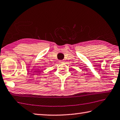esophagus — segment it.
<instances>
[{
    "label": "esophagus",
    "instance_id": "esophagus-1",
    "mask_svg": "<svg viewBox=\"0 0 120 120\" xmlns=\"http://www.w3.org/2000/svg\"><path fill=\"white\" fill-rule=\"evenodd\" d=\"M63 62H64V61H63V60H60V61H59V63H63Z\"/></svg>",
    "mask_w": 120,
    "mask_h": 120
}]
</instances>
